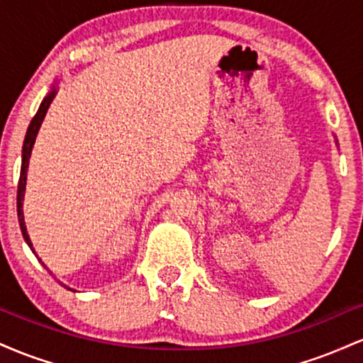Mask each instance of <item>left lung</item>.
Here are the masks:
<instances>
[{"instance_id":"left-lung-1","label":"left lung","mask_w":363,"mask_h":363,"mask_svg":"<svg viewBox=\"0 0 363 363\" xmlns=\"http://www.w3.org/2000/svg\"><path fill=\"white\" fill-rule=\"evenodd\" d=\"M336 145H338V141H336Z\"/></svg>"}]
</instances>
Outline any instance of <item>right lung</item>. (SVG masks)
<instances>
[{"instance_id":"1","label":"right lung","mask_w":363,"mask_h":363,"mask_svg":"<svg viewBox=\"0 0 363 363\" xmlns=\"http://www.w3.org/2000/svg\"><path fill=\"white\" fill-rule=\"evenodd\" d=\"M57 89H60V86H57V83L54 82L52 85H51V89H49L48 94H45L44 101L40 102L39 111H37V114L34 116V119H32L30 124H28L27 135H25L23 147H22V167H20L18 191H16V213H18L20 230H22V235H23L25 242H27V245L32 249V252H34V254H35V249H34V245H32V242H30V237H28L27 227H25V218H23V198H25V186H27V169H28V160H30V155H32V148H34V143H35V138H37V133H39L40 124H43L45 114H48V109H49V106H51L52 99L56 97ZM35 256H37V254H35ZM39 261L43 262V259H39ZM43 264H44V262H43ZM44 268H48V266L44 264ZM66 289H68V286H66ZM69 290H72V289H69Z\"/></svg>"}]
</instances>
